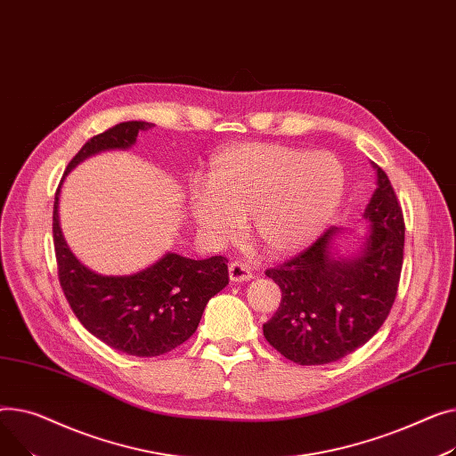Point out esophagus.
<instances>
[{
    "label": "esophagus",
    "mask_w": 456,
    "mask_h": 456,
    "mask_svg": "<svg viewBox=\"0 0 456 456\" xmlns=\"http://www.w3.org/2000/svg\"><path fill=\"white\" fill-rule=\"evenodd\" d=\"M228 276L232 283H243L252 280V273H250V266L247 263H240V261H233L228 266Z\"/></svg>",
    "instance_id": "esophagus-1"
}]
</instances>
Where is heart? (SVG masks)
Masks as SVG:
<instances>
[{"label":"heart","mask_w":456,"mask_h":456,"mask_svg":"<svg viewBox=\"0 0 456 456\" xmlns=\"http://www.w3.org/2000/svg\"><path fill=\"white\" fill-rule=\"evenodd\" d=\"M206 190L193 191L190 211L213 243L248 230L271 257L302 252L322 235L342 202L344 175L328 152L274 143H235L211 156Z\"/></svg>","instance_id":"1"}]
</instances>
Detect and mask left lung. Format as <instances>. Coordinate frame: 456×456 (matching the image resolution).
<instances>
[{
  "label": "left lung",
  "instance_id": "obj_1",
  "mask_svg": "<svg viewBox=\"0 0 456 456\" xmlns=\"http://www.w3.org/2000/svg\"><path fill=\"white\" fill-rule=\"evenodd\" d=\"M378 187L364 208L361 245L340 254L347 232L331 226L298 257L265 274L281 289V304L263 335L289 361L335 362L364 346L387 320L403 266L405 223L394 187L371 164Z\"/></svg>",
  "mask_w": 456,
  "mask_h": 456
}]
</instances>
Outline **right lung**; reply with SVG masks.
Wrapping results in <instances>:
<instances>
[{
	"label": "right lung",
	"instance_id": "obj_1",
	"mask_svg": "<svg viewBox=\"0 0 456 456\" xmlns=\"http://www.w3.org/2000/svg\"><path fill=\"white\" fill-rule=\"evenodd\" d=\"M152 126L145 121H125L94 136L75 154L66 175L90 156L130 149L138 132ZM59 204L61 187L53 208L59 280L78 322L94 337L126 355L156 357L175 350L197 331L209 298L228 285L226 257L190 259L167 252L143 271L102 276L69 250Z\"/></svg>",
	"mask_w": 456,
	"mask_h": 456
}]
</instances>
